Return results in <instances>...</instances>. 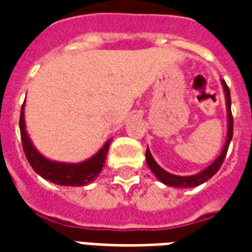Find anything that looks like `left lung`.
<instances>
[{
	"label": "left lung",
	"instance_id": "obj_1",
	"mask_svg": "<svg viewBox=\"0 0 252 252\" xmlns=\"http://www.w3.org/2000/svg\"><path fill=\"white\" fill-rule=\"evenodd\" d=\"M223 90H225V95H226V104H227V112H229V130H227V138L226 144L223 146V150L220 154V157L216 159L213 163L208 168H205L204 171L196 174L192 176H178L172 175L170 172L165 171L163 168L158 166V163L153 159L152 154H150L149 149H146V163L149 166V168L153 171V174L157 176L158 179L161 180L162 183H165L166 186H171V187H178V188H186V187H196L200 186L204 182H207L208 179H211L212 176L215 175L216 172L219 171L220 167L222 166L225 157H226L227 149L230 145L231 138H233V114H231V98H230V90L227 87L226 82L223 81Z\"/></svg>",
	"mask_w": 252,
	"mask_h": 252
}]
</instances>
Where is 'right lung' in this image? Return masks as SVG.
<instances>
[{"mask_svg": "<svg viewBox=\"0 0 252 252\" xmlns=\"http://www.w3.org/2000/svg\"><path fill=\"white\" fill-rule=\"evenodd\" d=\"M19 129H21L22 146H23V152H25L27 161L33 168V171L43 176L44 179L55 184H60V186L77 187V186H85V184L94 182L102 171L111 141H107L102 149L90 159H87L82 163H77V165H70V163L68 165V163L49 161L41 154L37 153L26 132L23 106H22L21 118H19Z\"/></svg>", "mask_w": 252, "mask_h": 252, "instance_id": "1", "label": "right lung"}]
</instances>
